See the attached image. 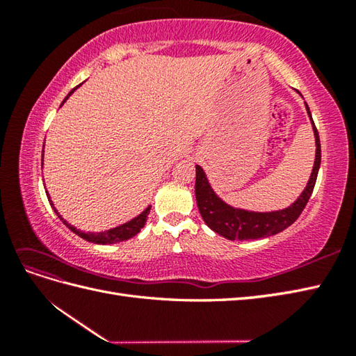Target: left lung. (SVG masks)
Masks as SVG:
<instances>
[{
	"instance_id": "left-lung-1",
	"label": "left lung",
	"mask_w": 356,
	"mask_h": 356,
	"mask_svg": "<svg viewBox=\"0 0 356 356\" xmlns=\"http://www.w3.org/2000/svg\"><path fill=\"white\" fill-rule=\"evenodd\" d=\"M306 111L312 122V130L315 136V162L311 177H309L303 193L298 195V199L292 205L284 209L257 213V211L234 208L218 197L213 186L209 185L205 171H203L200 165H195V200H197L202 218L214 232L220 234V236L228 240L264 238L284 231L287 226H291L300 217V214L303 213L306 203L311 199L321 163L320 136L318 131H316L307 104Z\"/></svg>"
}]
</instances>
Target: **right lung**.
<instances>
[{
  "mask_svg": "<svg viewBox=\"0 0 356 356\" xmlns=\"http://www.w3.org/2000/svg\"><path fill=\"white\" fill-rule=\"evenodd\" d=\"M79 87H81V84L74 87V88L72 90V92L65 96V99L63 101L61 107L64 105V102H65L67 99H69V97L73 95L74 90L79 88ZM42 163H44V145H42ZM45 194H47V199H49V202H50V205H51L53 211H55L56 216H58L59 218H61V222L67 226V228H69L70 231H73V232L76 234V236H79L81 238H84V240H87V241H92V243H96V245H113V243H119V241H124V240H128V238L134 237L136 234L140 232V229L143 228V225L147 223V217H148L149 209H151V205H148V208L143 209L139 216H136L134 218H131V220H128V222L124 223V225L116 226V228H111V229H107V231H101V232H84V231L78 229L76 226H73V225H70L67 220H64L63 216L58 213V209L55 208V205H53V202H51V199H50V195H49V191H47V190H45Z\"/></svg>",
  "mask_w": 356,
  "mask_h": 356,
  "instance_id": "right-lung-1",
  "label": "right lung"
}]
</instances>
